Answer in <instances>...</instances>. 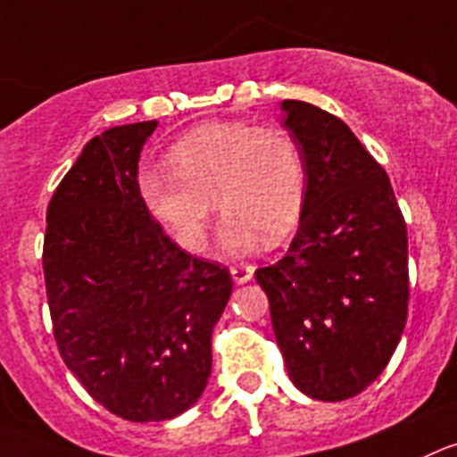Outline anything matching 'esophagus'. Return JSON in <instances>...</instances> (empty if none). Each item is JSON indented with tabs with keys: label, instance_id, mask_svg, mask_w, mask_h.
<instances>
[{
	"label": "esophagus",
	"instance_id": "obj_1",
	"mask_svg": "<svg viewBox=\"0 0 457 457\" xmlns=\"http://www.w3.org/2000/svg\"><path fill=\"white\" fill-rule=\"evenodd\" d=\"M229 272H232V279L237 281V284H245V281H250L254 277V268L248 266V263H234V266L229 268Z\"/></svg>",
	"mask_w": 457,
	"mask_h": 457
}]
</instances>
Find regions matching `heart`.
Instances as JSON below:
<instances>
[{"mask_svg": "<svg viewBox=\"0 0 457 457\" xmlns=\"http://www.w3.org/2000/svg\"><path fill=\"white\" fill-rule=\"evenodd\" d=\"M169 170H144L139 198L176 245L203 253L212 209L225 212L220 248L241 254L262 234L281 238L306 198V160L291 132L248 121H207L166 153Z\"/></svg>", "mask_w": 457, "mask_h": 457, "instance_id": "heart-1", "label": "heart"}]
</instances>
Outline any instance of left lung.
Instances as JSON below:
<instances>
[{
  "mask_svg": "<svg viewBox=\"0 0 457 457\" xmlns=\"http://www.w3.org/2000/svg\"><path fill=\"white\" fill-rule=\"evenodd\" d=\"M281 110L304 153L306 198L288 253L254 277L297 390L343 402L386 370L406 327V220L347 123L304 101Z\"/></svg>",
  "mask_w": 457,
  "mask_h": 457,
  "instance_id": "obj_1",
  "label": "left lung"
}]
</instances>
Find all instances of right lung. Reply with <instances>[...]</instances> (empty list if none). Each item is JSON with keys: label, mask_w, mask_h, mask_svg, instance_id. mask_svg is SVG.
Here are the masks:
<instances>
[{"label": "right lung", "mask_w": 457, "mask_h": 457, "mask_svg": "<svg viewBox=\"0 0 457 457\" xmlns=\"http://www.w3.org/2000/svg\"><path fill=\"white\" fill-rule=\"evenodd\" d=\"M157 121L85 144L46 207V300L61 356L92 399L128 421L173 420L212 374L228 268L180 250L146 212L137 162Z\"/></svg>", "instance_id": "right-lung-1"}]
</instances>
